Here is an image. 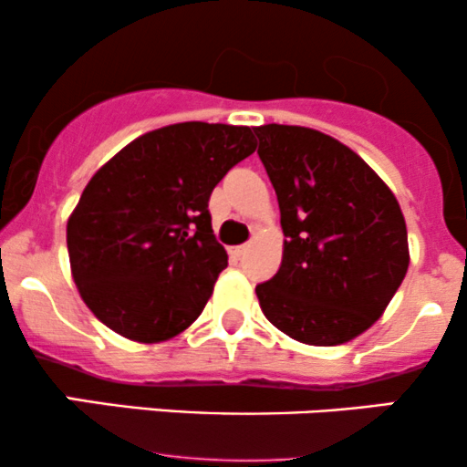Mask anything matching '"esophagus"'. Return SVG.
Segmentation results:
<instances>
[{
  "label": "esophagus",
  "mask_w": 467,
  "mask_h": 467,
  "mask_svg": "<svg viewBox=\"0 0 467 467\" xmlns=\"http://www.w3.org/2000/svg\"><path fill=\"white\" fill-rule=\"evenodd\" d=\"M248 248H250V245H237V248H233V250H230V254H233V256H237V259H241V256H244L245 252H248Z\"/></svg>",
  "instance_id": "34e87169"
}]
</instances>
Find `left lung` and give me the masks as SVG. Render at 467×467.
<instances>
[{"mask_svg":"<svg viewBox=\"0 0 467 467\" xmlns=\"http://www.w3.org/2000/svg\"><path fill=\"white\" fill-rule=\"evenodd\" d=\"M254 133L285 234L281 267L256 285L261 309L305 345L349 342L384 314L409 270L400 203L336 138L292 125Z\"/></svg>","mask_w":467,"mask_h":467,"instance_id":"1","label":"left lung"}]
</instances>
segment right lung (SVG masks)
<instances>
[{
	"label": "right lung",
	"instance_id": "add662e5",
	"mask_svg": "<svg viewBox=\"0 0 467 467\" xmlns=\"http://www.w3.org/2000/svg\"><path fill=\"white\" fill-rule=\"evenodd\" d=\"M250 127L180 122L136 138L100 166L67 219L80 298L136 342L182 334L228 265L208 200L254 153Z\"/></svg>",
	"mask_w": 467,
	"mask_h": 467
}]
</instances>
